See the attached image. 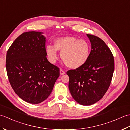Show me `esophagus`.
Listing matches in <instances>:
<instances>
[{
    "label": "esophagus",
    "instance_id": "1",
    "mask_svg": "<svg viewBox=\"0 0 130 130\" xmlns=\"http://www.w3.org/2000/svg\"><path fill=\"white\" fill-rule=\"evenodd\" d=\"M60 73L61 75H63V74H65V71H63V70L62 69H60Z\"/></svg>",
    "mask_w": 130,
    "mask_h": 130
}]
</instances>
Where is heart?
Returning <instances> with one entry per match:
<instances>
[{"label": "heart", "instance_id": "b5f03b06", "mask_svg": "<svg viewBox=\"0 0 130 130\" xmlns=\"http://www.w3.org/2000/svg\"><path fill=\"white\" fill-rule=\"evenodd\" d=\"M90 46L85 40H79L73 36H66L57 38L54 47L48 45L46 51L50 61L54 63L58 59L57 51L61 54V57L68 67L77 69L84 65L89 58Z\"/></svg>", "mask_w": 130, "mask_h": 130}]
</instances>
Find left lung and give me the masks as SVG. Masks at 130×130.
<instances>
[{"label":"left lung","mask_w":130,"mask_h":130,"mask_svg":"<svg viewBox=\"0 0 130 130\" xmlns=\"http://www.w3.org/2000/svg\"><path fill=\"white\" fill-rule=\"evenodd\" d=\"M87 36L92 46L87 61L67 72L71 96L83 106L94 104L103 97L111 84L115 69L114 57L104 41L94 35Z\"/></svg>","instance_id":"obj_1"}]
</instances>
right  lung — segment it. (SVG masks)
I'll return each mask as SVG.
<instances>
[{
    "mask_svg": "<svg viewBox=\"0 0 130 130\" xmlns=\"http://www.w3.org/2000/svg\"><path fill=\"white\" fill-rule=\"evenodd\" d=\"M42 32H28L19 35L8 49L6 69L15 93L32 104L45 101L60 76V69L46 56V37Z\"/></svg>",
    "mask_w": 130,
    "mask_h": 130,
    "instance_id": "add662e5",
    "label": "right lung"
}]
</instances>
